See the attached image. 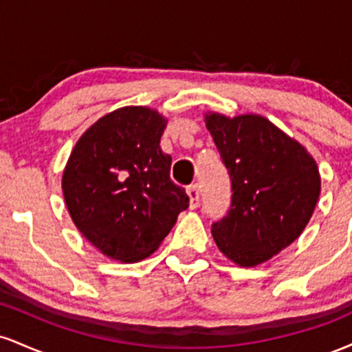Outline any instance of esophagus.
Instances as JSON below:
<instances>
[{
  "mask_svg": "<svg viewBox=\"0 0 352 352\" xmlns=\"http://www.w3.org/2000/svg\"><path fill=\"white\" fill-rule=\"evenodd\" d=\"M187 195H188V200H190V208L195 210L199 207L200 204V192H199V187L197 185H192V187L187 188Z\"/></svg>",
  "mask_w": 352,
  "mask_h": 352,
  "instance_id": "34e87169",
  "label": "esophagus"
}]
</instances>
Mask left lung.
Segmentation results:
<instances>
[{"instance_id": "1", "label": "left lung", "mask_w": 352, "mask_h": 352, "mask_svg": "<svg viewBox=\"0 0 352 352\" xmlns=\"http://www.w3.org/2000/svg\"><path fill=\"white\" fill-rule=\"evenodd\" d=\"M205 125L232 179L228 215L212 225L221 253L241 268L272 260L301 235L321 193L316 160L260 114L208 111Z\"/></svg>"}]
</instances>
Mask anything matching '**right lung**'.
I'll list each match as a JSON object with an SVG mask.
<instances>
[{"label":"right lung","instance_id":"obj_1","mask_svg":"<svg viewBox=\"0 0 352 352\" xmlns=\"http://www.w3.org/2000/svg\"><path fill=\"white\" fill-rule=\"evenodd\" d=\"M167 122L151 107L116 109L79 137L64 167L60 187L76 228L116 261L151 256L188 207L160 148Z\"/></svg>","mask_w":352,"mask_h":352}]
</instances>
